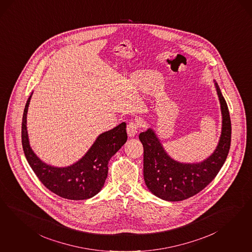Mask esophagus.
<instances>
[{
	"mask_svg": "<svg viewBox=\"0 0 252 252\" xmlns=\"http://www.w3.org/2000/svg\"><path fill=\"white\" fill-rule=\"evenodd\" d=\"M139 124L137 122H130L127 125V133L130 137H133L136 135L138 131Z\"/></svg>",
	"mask_w": 252,
	"mask_h": 252,
	"instance_id": "esophagus-1",
	"label": "esophagus"
}]
</instances>
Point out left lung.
Listing matches in <instances>:
<instances>
[{
	"label": "left lung",
	"mask_w": 252,
	"mask_h": 252,
	"mask_svg": "<svg viewBox=\"0 0 252 252\" xmlns=\"http://www.w3.org/2000/svg\"><path fill=\"white\" fill-rule=\"evenodd\" d=\"M222 116L219 144L202 162L181 163L172 159L164 150L151 128L141 132L144 146V179L146 187L156 196L167 201H182L203 190L216 177L225 162L231 145V120L227 104L215 82Z\"/></svg>",
	"instance_id": "left-lung-1"
}]
</instances>
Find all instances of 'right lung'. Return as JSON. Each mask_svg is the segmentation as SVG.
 Segmentation results:
<instances>
[{
    "instance_id": "obj_1",
    "label": "right lung",
    "mask_w": 252,
    "mask_h": 252,
    "mask_svg": "<svg viewBox=\"0 0 252 252\" xmlns=\"http://www.w3.org/2000/svg\"><path fill=\"white\" fill-rule=\"evenodd\" d=\"M32 94L25 106L22 119V146L26 158L43 186L56 195L71 200H82L98 194L108 172V161L127 141L126 123L122 122L101 133L88 152L73 165L57 168L42 162L30 146L27 113Z\"/></svg>"
}]
</instances>
